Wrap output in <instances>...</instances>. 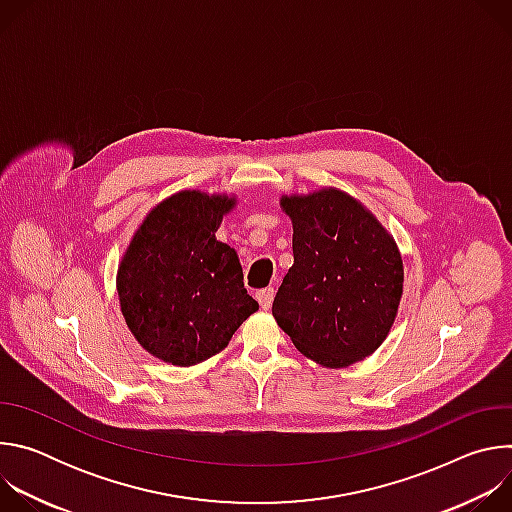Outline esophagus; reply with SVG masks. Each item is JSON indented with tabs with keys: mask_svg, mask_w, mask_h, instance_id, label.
Here are the masks:
<instances>
[{
	"mask_svg": "<svg viewBox=\"0 0 512 512\" xmlns=\"http://www.w3.org/2000/svg\"><path fill=\"white\" fill-rule=\"evenodd\" d=\"M273 296H275L273 287H265V289H259L257 294H255V298H257V302H259V306H261L263 310H269V308H271V304H273Z\"/></svg>",
	"mask_w": 512,
	"mask_h": 512,
	"instance_id": "obj_1",
	"label": "esophagus"
}]
</instances>
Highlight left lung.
Wrapping results in <instances>:
<instances>
[{"label":"left lung","instance_id":"left-lung-1","mask_svg":"<svg viewBox=\"0 0 512 512\" xmlns=\"http://www.w3.org/2000/svg\"><path fill=\"white\" fill-rule=\"evenodd\" d=\"M294 225V265L273 300V318L296 348L342 369L387 338L403 294L393 237L358 200L336 188L283 196Z\"/></svg>","mask_w":512,"mask_h":512}]
</instances>
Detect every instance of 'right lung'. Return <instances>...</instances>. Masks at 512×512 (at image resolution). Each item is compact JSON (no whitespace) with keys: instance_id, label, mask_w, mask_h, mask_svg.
<instances>
[{"instance_id":"right-lung-1","label":"right lung","mask_w":512,"mask_h":512,"mask_svg":"<svg viewBox=\"0 0 512 512\" xmlns=\"http://www.w3.org/2000/svg\"><path fill=\"white\" fill-rule=\"evenodd\" d=\"M233 206L229 196L178 192L145 216L121 259L117 294L127 328L176 367L221 352L259 310L235 249L214 237Z\"/></svg>"}]
</instances>
